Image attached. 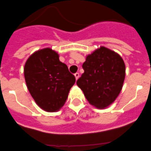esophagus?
<instances>
[{
  "instance_id": "1",
  "label": "esophagus",
  "mask_w": 151,
  "mask_h": 151,
  "mask_svg": "<svg viewBox=\"0 0 151 151\" xmlns=\"http://www.w3.org/2000/svg\"><path fill=\"white\" fill-rule=\"evenodd\" d=\"M74 76H75V78H76V80H78V78H79V73H74Z\"/></svg>"
}]
</instances>
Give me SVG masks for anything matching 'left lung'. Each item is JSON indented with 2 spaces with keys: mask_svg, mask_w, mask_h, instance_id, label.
I'll return each mask as SVG.
<instances>
[{
  "mask_svg": "<svg viewBox=\"0 0 151 151\" xmlns=\"http://www.w3.org/2000/svg\"><path fill=\"white\" fill-rule=\"evenodd\" d=\"M84 72L77 85L88 103L97 109H105L116 101L125 78V64L121 56L104 47H100L86 56Z\"/></svg>",
  "mask_w": 151,
  "mask_h": 151,
  "instance_id": "1",
  "label": "left lung"
}]
</instances>
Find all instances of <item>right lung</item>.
<instances>
[{
    "instance_id": "1",
    "label": "right lung",
    "mask_w": 151,
    "mask_h": 151,
    "mask_svg": "<svg viewBox=\"0 0 151 151\" xmlns=\"http://www.w3.org/2000/svg\"><path fill=\"white\" fill-rule=\"evenodd\" d=\"M27 89L40 108L57 111L64 105L75 77L59 55L51 48L36 50L26 61L24 69Z\"/></svg>"
}]
</instances>
